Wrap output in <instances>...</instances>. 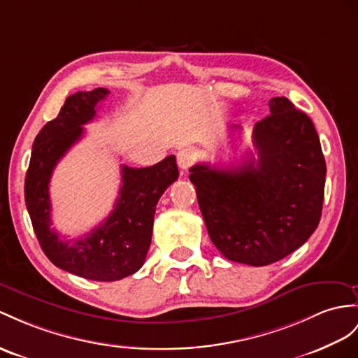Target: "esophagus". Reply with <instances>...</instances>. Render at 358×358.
<instances>
[{
	"instance_id": "obj_1",
	"label": "esophagus",
	"mask_w": 358,
	"mask_h": 358,
	"mask_svg": "<svg viewBox=\"0 0 358 358\" xmlns=\"http://www.w3.org/2000/svg\"><path fill=\"white\" fill-rule=\"evenodd\" d=\"M176 159H178L179 169H180L182 171H187V170L191 167V165L194 164V161H196V155H194V152H193V150L184 149V150L178 152V155H176Z\"/></svg>"
}]
</instances>
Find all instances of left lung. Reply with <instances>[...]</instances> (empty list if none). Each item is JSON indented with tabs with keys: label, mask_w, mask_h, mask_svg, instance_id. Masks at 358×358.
<instances>
[{
	"label": "left lung",
	"mask_w": 358,
	"mask_h": 358,
	"mask_svg": "<svg viewBox=\"0 0 358 358\" xmlns=\"http://www.w3.org/2000/svg\"><path fill=\"white\" fill-rule=\"evenodd\" d=\"M270 115L255 124L258 161L237 169L191 167L209 238L235 263L267 266L301 248L322 215L327 164L307 113L285 97L268 101ZM238 126L231 127L234 130Z\"/></svg>",
	"instance_id": "8db88e82"
}]
</instances>
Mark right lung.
<instances>
[{"label": "right lung", "instance_id": "1", "mask_svg": "<svg viewBox=\"0 0 358 358\" xmlns=\"http://www.w3.org/2000/svg\"><path fill=\"white\" fill-rule=\"evenodd\" d=\"M108 94V90L97 88L69 95L59 115L34 138L24 185L25 205L43 254L59 268L104 282L123 280L143 267L152 243L156 203L179 178L174 155L145 169L123 165L120 196L99 228L77 240L60 238L51 228V174L60 158L83 136V124L95 117L97 103Z\"/></svg>", "mask_w": 358, "mask_h": 358}]
</instances>
